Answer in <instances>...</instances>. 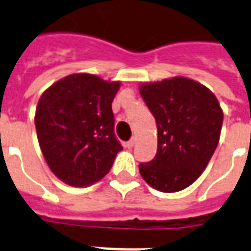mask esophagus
Here are the masks:
<instances>
[{"mask_svg":"<svg viewBox=\"0 0 251 251\" xmlns=\"http://www.w3.org/2000/svg\"><path fill=\"white\" fill-rule=\"evenodd\" d=\"M134 143H135V139H134V138H131L129 142H126V147H127V149H133Z\"/></svg>","mask_w":251,"mask_h":251,"instance_id":"1","label":"esophagus"}]
</instances>
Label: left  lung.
<instances>
[{
  "instance_id": "1",
  "label": "left lung",
  "mask_w": 251,
  "mask_h": 251,
  "mask_svg": "<svg viewBox=\"0 0 251 251\" xmlns=\"http://www.w3.org/2000/svg\"><path fill=\"white\" fill-rule=\"evenodd\" d=\"M157 126V152L139 172L146 182L163 193L190 186L218 147L223 110L207 87L176 76L139 87Z\"/></svg>"
}]
</instances>
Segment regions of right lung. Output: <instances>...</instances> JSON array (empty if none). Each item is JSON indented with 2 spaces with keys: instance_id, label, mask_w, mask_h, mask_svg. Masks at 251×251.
I'll use <instances>...</instances> for the list:
<instances>
[{
  "instance_id": "add662e5",
  "label": "right lung",
  "mask_w": 251,
  "mask_h": 251,
  "mask_svg": "<svg viewBox=\"0 0 251 251\" xmlns=\"http://www.w3.org/2000/svg\"><path fill=\"white\" fill-rule=\"evenodd\" d=\"M120 84L80 73L41 95L35 114L41 152L50 171L70 186L101 179L122 150L112 112Z\"/></svg>"
}]
</instances>
